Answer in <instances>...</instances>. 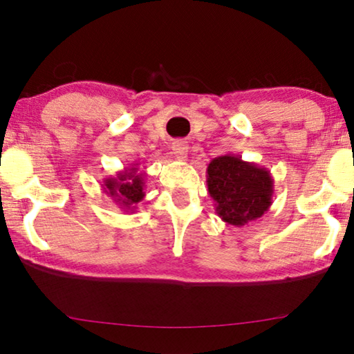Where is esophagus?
Here are the masks:
<instances>
[{
  "mask_svg": "<svg viewBox=\"0 0 354 354\" xmlns=\"http://www.w3.org/2000/svg\"><path fill=\"white\" fill-rule=\"evenodd\" d=\"M171 149H173V154H175L178 159H183V160H184L185 158H187V149H189V147H187V143H185L184 140L173 142Z\"/></svg>",
  "mask_w": 354,
  "mask_h": 354,
  "instance_id": "esophagus-1",
  "label": "esophagus"
}]
</instances>
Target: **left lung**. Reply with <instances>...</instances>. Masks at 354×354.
Listing matches in <instances>:
<instances>
[{"label": "left lung", "instance_id": "8db88e82", "mask_svg": "<svg viewBox=\"0 0 354 354\" xmlns=\"http://www.w3.org/2000/svg\"><path fill=\"white\" fill-rule=\"evenodd\" d=\"M206 173L215 212L227 225L245 226L270 209L273 178L266 167L225 154L212 159Z\"/></svg>", "mask_w": 354, "mask_h": 354}]
</instances>
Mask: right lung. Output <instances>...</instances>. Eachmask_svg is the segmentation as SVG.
<instances>
[{"instance_id":"1","label":"right lung","mask_w":354,"mask_h":354,"mask_svg":"<svg viewBox=\"0 0 354 354\" xmlns=\"http://www.w3.org/2000/svg\"><path fill=\"white\" fill-rule=\"evenodd\" d=\"M134 164L131 169L118 171L113 178H106L103 190L124 212H136V205L145 196V173Z\"/></svg>"}]
</instances>
